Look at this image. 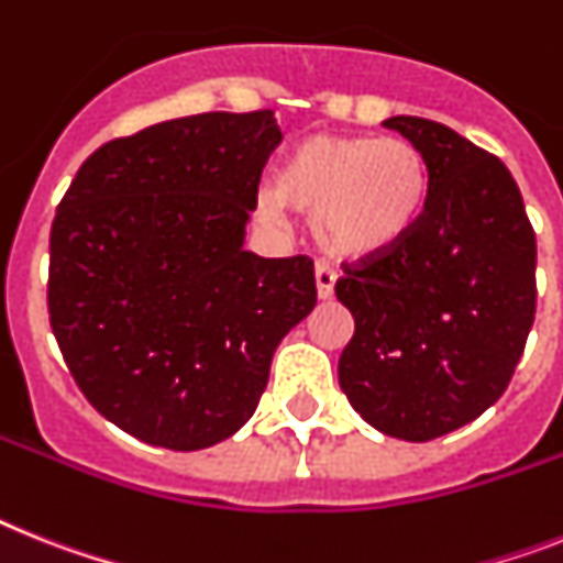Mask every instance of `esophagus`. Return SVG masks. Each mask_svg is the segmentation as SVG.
Instances as JSON below:
<instances>
[{
	"mask_svg": "<svg viewBox=\"0 0 563 563\" xmlns=\"http://www.w3.org/2000/svg\"><path fill=\"white\" fill-rule=\"evenodd\" d=\"M334 280H338L334 268L325 266V263H318V268H314V286H318L320 300H329L334 295Z\"/></svg>",
	"mask_w": 563,
	"mask_h": 563,
	"instance_id": "34e87169",
	"label": "esophagus"
}]
</instances>
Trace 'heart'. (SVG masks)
Here are the masks:
<instances>
[{
  "mask_svg": "<svg viewBox=\"0 0 563 563\" xmlns=\"http://www.w3.org/2000/svg\"><path fill=\"white\" fill-rule=\"evenodd\" d=\"M277 194L311 211V231L325 252L372 257L398 245L418 223L429 168L400 136L314 134L286 154Z\"/></svg>",
  "mask_w": 563,
  "mask_h": 563,
  "instance_id": "1",
  "label": "heart"
}]
</instances>
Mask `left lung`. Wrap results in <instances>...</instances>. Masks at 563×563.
I'll return each mask as SVG.
<instances>
[{"label": "left lung", "instance_id": "1", "mask_svg": "<svg viewBox=\"0 0 563 563\" xmlns=\"http://www.w3.org/2000/svg\"><path fill=\"white\" fill-rule=\"evenodd\" d=\"M384 125L427 159V206L398 245L343 263L354 334L338 377L366 423L420 443L507 391L536 320V231L495 154L420 117Z\"/></svg>", "mask_w": 563, "mask_h": 563}]
</instances>
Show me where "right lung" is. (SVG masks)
<instances>
[{"label":"right lung","instance_id":"1","mask_svg":"<svg viewBox=\"0 0 563 563\" xmlns=\"http://www.w3.org/2000/svg\"><path fill=\"white\" fill-rule=\"evenodd\" d=\"M272 111L194 113L85 159L51 225L48 314L102 418L165 450L214 446L252 418L314 263L245 252Z\"/></svg>","mask_w":563,"mask_h":563}]
</instances>
